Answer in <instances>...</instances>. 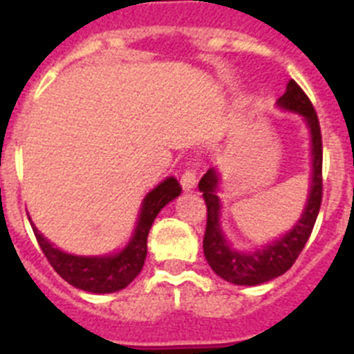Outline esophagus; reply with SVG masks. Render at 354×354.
<instances>
[{
	"mask_svg": "<svg viewBox=\"0 0 354 354\" xmlns=\"http://www.w3.org/2000/svg\"><path fill=\"white\" fill-rule=\"evenodd\" d=\"M180 186H183L184 192H189L196 186V171L193 168H186L184 174L180 175Z\"/></svg>",
	"mask_w": 354,
	"mask_h": 354,
	"instance_id": "34e87169",
	"label": "esophagus"
}]
</instances>
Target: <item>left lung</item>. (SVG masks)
<instances>
[{"label": "left lung", "mask_w": 354, "mask_h": 354, "mask_svg": "<svg viewBox=\"0 0 354 354\" xmlns=\"http://www.w3.org/2000/svg\"><path fill=\"white\" fill-rule=\"evenodd\" d=\"M278 106L299 113L305 118L310 129L312 138V184L310 195L306 200L305 211L292 230L271 245L255 252H237L228 245L220 225V198L216 195L220 177L214 168H209L207 174L200 179L198 189L202 192L207 205V225L204 236L205 261L218 277L236 286H261L280 277L290 270V266L299 257L310 237L312 228L317 220L321 200H323V136L319 127V118L310 99L306 97L301 86L294 80L287 83V90L280 99Z\"/></svg>", "instance_id": "8db88e82"}]
</instances>
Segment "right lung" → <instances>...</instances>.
<instances>
[{"mask_svg": "<svg viewBox=\"0 0 354 354\" xmlns=\"http://www.w3.org/2000/svg\"><path fill=\"white\" fill-rule=\"evenodd\" d=\"M183 187L177 179L168 177L162 180L158 187H154L145 196L140 211L138 223L131 237L129 245L115 255H104V257H77L62 250L55 248L42 234L33 227L40 250L44 252L53 270L64 278L65 282L74 286L76 289L86 290V292L106 294L117 292L129 286L134 278L138 277L145 264L147 257V236L154 223L156 216L168 202L180 195Z\"/></svg>", "mask_w": 354, "mask_h": 354, "instance_id": "right-lung-1", "label": "right lung"}]
</instances>
